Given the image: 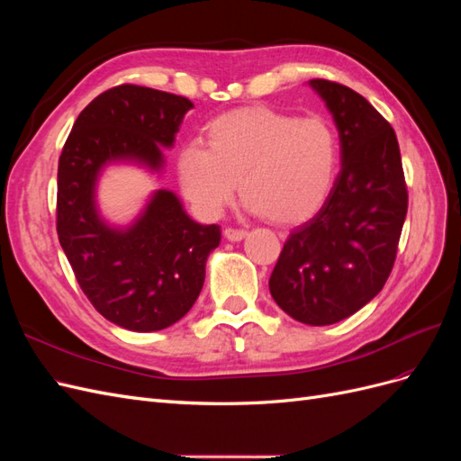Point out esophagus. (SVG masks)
I'll return each instance as SVG.
<instances>
[{"label":"esophagus","instance_id":"1","mask_svg":"<svg viewBox=\"0 0 461 461\" xmlns=\"http://www.w3.org/2000/svg\"><path fill=\"white\" fill-rule=\"evenodd\" d=\"M222 234H225V239H227V240H230V242H239V240H242L244 236L248 234V230H246V229H232V227H227L225 230H222Z\"/></svg>","mask_w":461,"mask_h":461}]
</instances>
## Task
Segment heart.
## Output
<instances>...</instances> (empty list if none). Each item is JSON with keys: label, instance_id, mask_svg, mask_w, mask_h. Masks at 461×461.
I'll list each match as a JSON object with an SVG mask.
<instances>
[{"label": "heart", "instance_id": "1", "mask_svg": "<svg viewBox=\"0 0 461 461\" xmlns=\"http://www.w3.org/2000/svg\"><path fill=\"white\" fill-rule=\"evenodd\" d=\"M339 158V136L329 121L246 107L209 124L207 148L190 144L180 151L176 173L202 217L221 215L240 180L252 212L275 225H296L325 203Z\"/></svg>", "mask_w": 461, "mask_h": 461}]
</instances>
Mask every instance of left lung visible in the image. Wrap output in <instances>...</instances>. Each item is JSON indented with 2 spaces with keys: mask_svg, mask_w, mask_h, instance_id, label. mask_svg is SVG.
I'll list each match as a JSON object with an SVG mask.
<instances>
[{
  "mask_svg": "<svg viewBox=\"0 0 461 461\" xmlns=\"http://www.w3.org/2000/svg\"><path fill=\"white\" fill-rule=\"evenodd\" d=\"M340 136L342 169L323 207L290 232L269 278L278 308L332 325L364 308L394 267L408 186L396 132L364 95L313 78Z\"/></svg>",
  "mask_w": 461,
  "mask_h": 461,
  "instance_id": "1",
  "label": "left lung"
}]
</instances>
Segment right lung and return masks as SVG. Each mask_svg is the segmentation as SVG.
I'll return each instance as SVG.
<instances>
[{
	"instance_id": "add662e5",
	"label": "right lung",
	"mask_w": 461,
	"mask_h": 461,
	"mask_svg": "<svg viewBox=\"0 0 461 461\" xmlns=\"http://www.w3.org/2000/svg\"><path fill=\"white\" fill-rule=\"evenodd\" d=\"M190 107L188 97L169 92L109 88L82 109L61 151L59 244L97 313L122 329L161 330L190 312L221 227L192 221L173 192L158 190L132 227L113 229L95 212V178L115 159L161 169L159 144L173 146Z\"/></svg>"
}]
</instances>
